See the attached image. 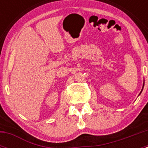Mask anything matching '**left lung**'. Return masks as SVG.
<instances>
[{
    "mask_svg": "<svg viewBox=\"0 0 148 148\" xmlns=\"http://www.w3.org/2000/svg\"><path fill=\"white\" fill-rule=\"evenodd\" d=\"M144 84H145V83H144ZM143 87H144V84H143ZM143 87H142V90H143ZM142 91H141V92H142ZM141 92L139 94H141Z\"/></svg>",
    "mask_w": 148,
    "mask_h": 148,
    "instance_id": "8db88e82",
    "label": "left lung"
}]
</instances>
